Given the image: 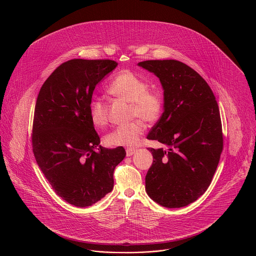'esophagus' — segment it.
Segmentation results:
<instances>
[{"instance_id": "obj_1", "label": "esophagus", "mask_w": 256, "mask_h": 256, "mask_svg": "<svg viewBox=\"0 0 256 256\" xmlns=\"http://www.w3.org/2000/svg\"><path fill=\"white\" fill-rule=\"evenodd\" d=\"M136 152V148H128L126 150V156H132Z\"/></svg>"}]
</instances>
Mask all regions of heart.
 <instances>
[{"mask_svg":"<svg viewBox=\"0 0 256 256\" xmlns=\"http://www.w3.org/2000/svg\"><path fill=\"white\" fill-rule=\"evenodd\" d=\"M108 92L118 98L130 102V116H140L144 122H156L164 108V100L160 94L150 90L146 80L132 70H124L118 72L108 86ZM90 116L92 122L98 128L106 126L108 106L100 100H92L90 104ZM146 130L140 120H134L126 124L118 126L106 136V142L112 146H134Z\"/></svg>","mask_w":256,"mask_h":256,"instance_id":"b5f03b06","label":"heart"}]
</instances>
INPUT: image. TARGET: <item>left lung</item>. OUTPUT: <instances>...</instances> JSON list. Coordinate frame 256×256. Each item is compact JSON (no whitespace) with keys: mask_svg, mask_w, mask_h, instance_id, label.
Masks as SVG:
<instances>
[{"mask_svg":"<svg viewBox=\"0 0 256 256\" xmlns=\"http://www.w3.org/2000/svg\"><path fill=\"white\" fill-rule=\"evenodd\" d=\"M138 66L154 72L164 88V112L148 138L168 150L148 148L154 162L146 176L148 196L168 208L188 206L208 188L224 148L216 96L204 78L176 60Z\"/></svg>","mask_w":256,"mask_h":256,"instance_id":"8db88e82","label":"left lung"}]
</instances>
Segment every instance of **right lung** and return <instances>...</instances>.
Returning a JSON list of instances; mask_svg holds the SVG:
<instances>
[{
	"label": "right lung",
	"instance_id": "right-lung-1",
	"mask_svg": "<svg viewBox=\"0 0 256 256\" xmlns=\"http://www.w3.org/2000/svg\"><path fill=\"white\" fill-rule=\"evenodd\" d=\"M118 62L74 58L62 62L42 86L34 114L32 144L36 164L56 194L86 208L114 188L122 146L106 148L90 116L94 90Z\"/></svg>",
	"mask_w": 256,
	"mask_h": 256
}]
</instances>
